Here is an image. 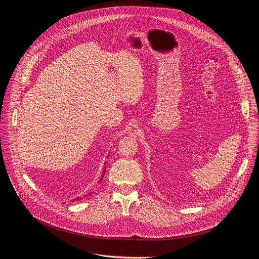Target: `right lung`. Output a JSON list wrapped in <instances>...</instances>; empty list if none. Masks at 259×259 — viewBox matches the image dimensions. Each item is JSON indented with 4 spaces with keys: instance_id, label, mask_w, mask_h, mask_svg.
<instances>
[{
    "instance_id": "add662e5",
    "label": "right lung",
    "mask_w": 259,
    "mask_h": 259,
    "mask_svg": "<svg viewBox=\"0 0 259 259\" xmlns=\"http://www.w3.org/2000/svg\"><path fill=\"white\" fill-rule=\"evenodd\" d=\"M109 156V155H108ZM106 164V163H105ZM105 171H106V165L104 166V168H103V174H102V177H101V179H100V183H101V181L103 180V178H104V175H105ZM79 199H81V197H77V198H75V199H73L74 201L75 200H79Z\"/></svg>"
}]
</instances>
